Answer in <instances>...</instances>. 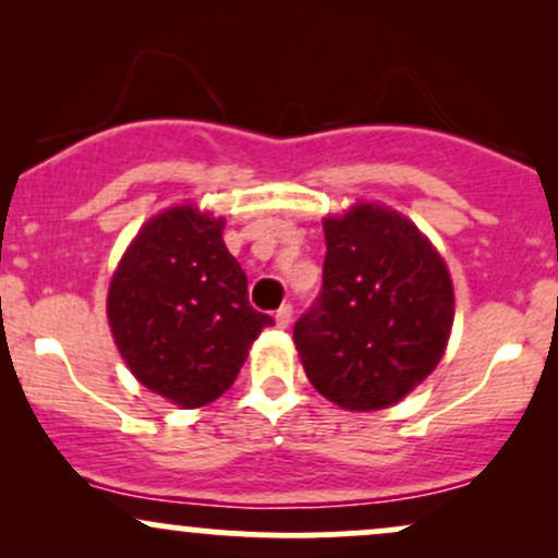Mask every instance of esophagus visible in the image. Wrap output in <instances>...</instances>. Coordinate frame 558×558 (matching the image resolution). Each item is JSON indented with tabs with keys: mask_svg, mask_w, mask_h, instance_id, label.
I'll list each match as a JSON object with an SVG mask.
<instances>
[{
	"mask_svg": "<svg viewBox=\"0 0 558 558\" xmlns=\"http://www.w3.org/2000/svg\"><path fill=\"white\" fill-rule=\"evenodd\" d=\"M291 317H293L291 304H283L278 312H275V323H278V328H288V325H291Z\"/></svg>",
	"mask_w": 558,
	"mask_h": 558,
	"instance_id": "obj_1",
	"label": "esophagus"
}]
</instances>
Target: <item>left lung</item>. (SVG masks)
<instances>
[{
	"instance_id": "obj_1",
	"label": "left lung",
	"mask_w": 558,
	"mask_h": 558,
	"mask_svg": "<svg viewBox=\"0 0 558 558\" xmlns=\"http://www.w3.org/2000/svg\"><path fill=\"white\" fill-rule=\"evenodd\" d=\"M323 228V291L293 325V343L325 399L351 412L386 409L444 356L451 275L417 226L383 204L362 202Z\"/></svg>"
}]
</instances>
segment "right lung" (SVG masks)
Listing matches in <instances>:
<instances>
[{
	"instance_id": "add662e5",
	"label": "right lung",
	"mask_w": 558,
	"mask_h": 558,
	"mask_svg": "<svg viewBox=\"0 0 558 558\" xmlns=\"http://www.w3.org/2000/svg\"><path fill=\"white\" fill-rule=\"evenodd\" d=\"M222 228L194 204L165 209L131 241L107 293L120 356L141 386L183 409L220 399L272 325L248 304Z\"/></svg>"
}]
</instances>
